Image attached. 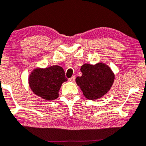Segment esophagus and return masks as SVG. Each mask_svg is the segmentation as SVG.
Listing matches in <instances>:
<instances>
[{
    "label": "esophagus",
    "mask_w": 146,
    "mask_h": 146,
    "mask_svg": "<svg viewBox=\"0 0 146 146\" xmlns=\"http://www.w3.org/2000/svg\"><path fill=\"white\" fill-rule=\"evenodd\" d=\"M75 80V76H72V77H71L70 79H69V81L70 82H74Z\"/></svg>",
    "instance_id": "esophagus-1"
}]
</instances>
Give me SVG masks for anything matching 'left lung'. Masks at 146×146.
<instances>
[{"mask_svg":"<svg viewBox=\"0 0 146 146\" xmlns=\"http://www.w3.org/2000/svg\"><path fill=\"white\" fill-rule=\"evenodd\" d=\"M81 77L76 83L89 100H97L107 94L113 84L115 74L108 65L100 62L95 65L84 64L81 66Z\"/></svg>","mask_w":146,"mask_h":146,"instance_id":"obj_1","label":"left lung"}]
</instances>
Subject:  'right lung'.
Segmentation results:
<instances>
[{"label": "right lung", "mask_w": 146, "mask_h": 146, "mask_svg": "<svg viewBox=\"0 0 146 146\" xmlns=\"http://www.w3.org/2000/svg\"><path fill=\"white\" fill-rule=\"evenodd\" d=\"M67 80L64 69L53 66L33 69L29 75V84L35 94L46 100H53L58 97L61 86Z\"/></svg>", "instance_id": "add662e5"}]
</instances>
